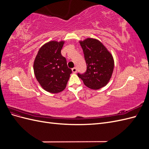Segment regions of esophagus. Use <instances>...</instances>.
Here are the masks:
<instances>
[{"label": "esophagus", "mask_w": 149, "mask_h": 149, "mask_svg": "<svg viewBox=\"0 0 149 149\" xmlns=\"http://www.w3.org/2000/svg\"><path fill=\"white\" fill-rule=\"evenodd\" d=\"M72 71H73V73H76V71H77V69H76V67L73 68H72Z\"/></svg>", "instance_id": "34e87169"}]
</instances>
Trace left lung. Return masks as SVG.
I'll return each instance as SVG.
<instances>
[{"instance_id": "1", "label": "left lung", "mask_w": 149, "mask_h": 149, "mask_svg": "<svg viewBox=\"0 0 149 149\" xmlns=\"http://www.w3.org/2000/svg\"><path fill=\"white\" fill-rule=\"evenodd\" d=\"M79 43L83 49L87 69L83 74L78 73V77L90 89H99L105 86L114 70L113 57L103 44L96 39L88 38L80 41Z\"/></svg>"}]
</instances>
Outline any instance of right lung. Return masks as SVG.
<instances>
[{
	"label": "right lung",
	"mask_w": 149,
	"mask_h": 149,
	"mask_svg": "<svg viewBox=\"0 0 149 149\" xmlns=\"http://www.w3.org/2000/svg\"><path fill=\"white\" fill-rule=\"evenodd\" d=\"M64 41L49 42L40 48L34 61L36 79L45 91L60 93L65 89L72 71L61 50Z\"/></svg>",
	"instance_id": "right-lung-1"
}]
</instances>
